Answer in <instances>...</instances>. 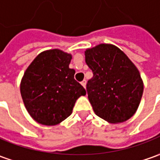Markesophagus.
Instances as JSON below:
<instances>
[{
  "instance_id": "esophagus-1",
  "label": "esophagus",
  "mask_w": 160,
  "mask_h": 160,
  "mask_svg": "<svg viewBox=\"0 0 160 160\" xmlns=\"http://www.w3.org/2000/svg\"><path fill=\"white\" fill-rule=\"evenodd\" d=\"M86 83H87V81H86L85 80H82V81H81V85L83 86V87H84V88H86Z\"/></svg>"
}]
</instances>
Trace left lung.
Wrapping results in <instances>:
<instances>
[{
	"label": "left lung",
	"mask_w": 160,
	"mask_h": 160,
	"mask_svg": "<svg viewBox=\"0 0 160 160\" xmlns=\"http://www.w3.org/2000/svg\"><path fill=\"white\" fill-rule=\"evenodd\" d=\"M93 77L87 83L88 100L98 117L120 123L136 112L143 92L139 71L118 48L100 44L85 51Z\"/></svg>",
	"instance_id": "left-lung-1"
}]
</instances>
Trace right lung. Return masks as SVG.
Returning a JSON list of instances; mask_svg holds the SVG:
<instances>
[{
    "label": "right lung",
    "instance_id": "obj_1",
    "mask_svg": "<svg viewBox=\"0 0 160 160\" xmlns=\"http://www.w3.org/2000/svg\"><path fill=\"white\" fill-rule=\"evenodd\" d=\"M70 54L59 49L38 55L25 71L20 92L31 117L38 123L53 126L68 118L76 100L85 96L84 88L70 69Z\"/></svg>",
    "mask_w": 160,
    "mask_h": 160
}]
</instances>
